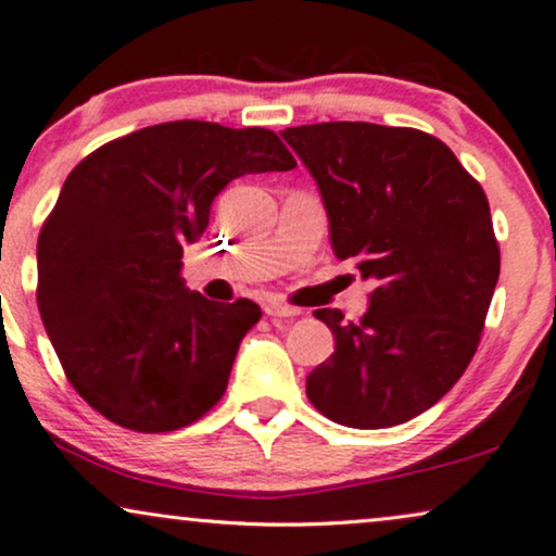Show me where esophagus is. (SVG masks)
I'll use <instances>...</instances> for the list:
<instances>
[{
    "label": "esophagus",
    "instance_id": "34e87169",
    "mask_svg": "<svg viewBox=\"0 0 556 556\" xmlns=\"http://www.w3.org/2000/svg\"><path fill=\"white\" fill-rule=\"evenodd\" d=\"M264 313L269 317H298V315H302V309L294 305H287V302H282V300H269L264 305Z\"/></svg>",
    "mask_w": 556,
    "mask_h": 556
}]
</instances>
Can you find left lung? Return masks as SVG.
<instances>
[{"mask_svg":"<svg viewBox=\"0 0 556 556\" xmlns=\"http://www.w3.org/2000/svg\"><path fill=\"white\" fill-rule=\"evenodd\" d=\"M282 137L317 180L338 258L374 287L358 323L315 309L336 353L307 376V399L345 427L409 421L455 387L483 336L501 274L485 192L419 129L323 122Z\"/></svg>","mask_w":556,"mask_h":556,"instance_id":"left-lung-1","label":"left lung"}]
</instances>
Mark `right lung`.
Segmentation results:
<instances>
[{"label":"right lung","mask_w":556,"mask_h":556,"mask_svg":"<svg viewBox=\"0 0 556 556\" xmlns=\"http://www.w3.org/2000/svg\"><path fill=\"white\" fill-rule=\"evenodd\" d=\"M298 167L271 129L165 122L71 169L37 239V307L71 387L135 432H173L220 402L251 300L185 290L182 247L228 182Z\"/></svg>","instance_id":"obj_1"}]
</instances>
